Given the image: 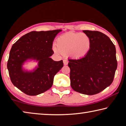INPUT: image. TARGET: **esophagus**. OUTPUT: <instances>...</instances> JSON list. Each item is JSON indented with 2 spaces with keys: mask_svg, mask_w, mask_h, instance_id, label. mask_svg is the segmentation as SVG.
I'll return each instance as SVG.
<instances>
[{
  "mask_svg": "<svg viewBox=\"0 0 126 126\" xmlns=\"http://www.w3.org/2000/svg\"><path fill=\"white\" fill-rule=\"evenodd\" d=\"M63 64H64V65H67L68 64V61L67 60H63Z\"/></svg>",
  "mask_w": 126,
  "mask_h": 126,
  "instance_id": "esophagus-1",
  "label": "esophagus"
}]
</instances>
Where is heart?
I'll use <instances>...</instances> for the list:
<instances>
[{"label": "heart", "mask_w": 126, "mask_h": 126, "mask_svg": "<svg viewBox=\"0 0 126 126\" xmlns=\"http://www.w3.org/2000/svg\"><path fill=\"white\" fill-rule=\"evenodd\" d=\"M56 46L54 50L56 53L71 54L76 58H82L89 52L91 47V40L83 33L68 32L58 37Z\"/></svg>", "instance_id": "heart-1"}]
</instances>
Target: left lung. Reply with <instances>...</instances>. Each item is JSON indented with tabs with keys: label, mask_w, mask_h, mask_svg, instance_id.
Segmentation results:
<instances>
[{
	"label": "left lung",
	"mask_w": 126,
	"mask_h": 126,
	"mask_svg": "<svg viewBox=\"0 0 126 126\" xmlns=\"http://www.w3.org/2000/svg\"><path fill=\"white\" fill-rule=\"evenodd\" d=\"M91 40V47L85 56L69 59L71 86L79 93L93 95L113 82L117 67L116 50L107 35L97 31L83 30Z\"/></svg>",
	"instance_id": "1"
}]
</instances>
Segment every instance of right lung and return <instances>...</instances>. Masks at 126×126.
Segmentation results:
<instances>
[{
	"mask_svg": "<svg viewBox=\"0 0 126 126\" xmlns=\"http://www.w3.org/2000/svg\"><path fill=\"white\" fill-rule=\"evenodd\" d=\"M61 30L33 31L21 36L12 46L7 68L15 87L30 96H36L50 89L55 75L63 67V60L55 61L50 56L53 41ZM33 61L38 63L32 70L23 65Z\"/></svg>",
	"mask_w": 126,
	"mask_h": 126,
	"instance_id": "right-lung-1",
	"label": "right lung"
}]
</instances>
